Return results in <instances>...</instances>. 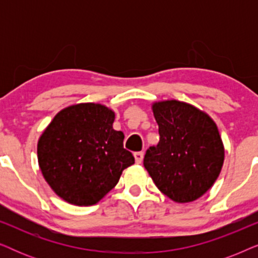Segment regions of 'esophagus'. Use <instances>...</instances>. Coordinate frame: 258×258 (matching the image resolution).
<instances>
[{
    "label": "esophagus",
    "mask_w": 258,
    "mask_h": 258,
    "mask_svg": "<svg viewBox=\"0 0 258 258\" xmlns=\"http://www.w3.org/2000/svg\"><path fill=\"white\" fill-rule=\"evenodd\" d=\"M143 156H144V154H143V151H137V153H135L134 154V157H135V161H136V163H142V161H143Z\"/></svg>",
    "instance_id": "34e87169"
}]
</instances>
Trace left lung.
I'll return each instance as SVG.
<instances>
[{
  "label": "left lung",
  "instance_id": "1",
  "mask_svg": "<svg viewBox=\"0 0 258 258\" xmlns=\"http://www.w3.org/2000/svg\"><path fill=\"white\" fill-rule=\"evenodd\" d=\"M160 142L150 147L143 164L158 189L177 203L192 202L216 181L224 147L209 115L176 100L153 104Z\"/></svg>",
  "mask_w": 258,
  "mask_h": 258
}]
</instances>
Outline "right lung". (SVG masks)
<instances>
[{"instance_id": "obj_1", "label": "right lung", "mask_w": 258, "mask_h": 258, "mask_svg": "<svg viewBox=\"0 0 258 258\" xmlns=\"http://www.w3.org/2000/svg\"><path fill=\"white\" fill-rule=\"evenodd\" d=\"M114 111L80 103L55 116L37 143L38 165L56 195L75 206H93L135 163L122 132L112 129Z\"/></svg>"}]
</instances>
